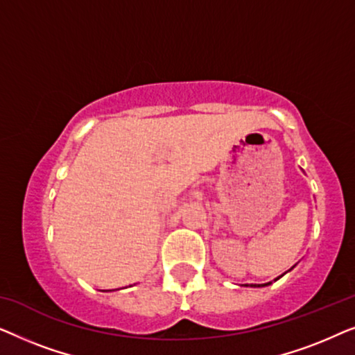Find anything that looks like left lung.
Here are the masks:
<instances>
[{"mask_svg":"<svg viewBox=\"0 0 355 355\" xmlns=\"http://www.w3.org/2000/svg\"><path fill=\"white\" fill-rule=\"evenodd\" d=\"M293 268H294V266H293ZM293 268H291V270H293ZM281 276H283V275H281ZM281 276H278V278H276L275 281H278ZM268 284H271V283H265V284H242V286H250V288H263V286H268Z\"/></svg>","mask_w":355,"mask_h":355,"instance_id":"obj_1","label":"left lung"}]
</instances>
